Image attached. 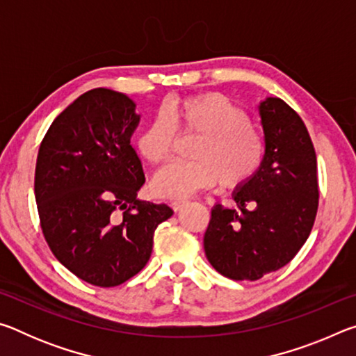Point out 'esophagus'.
<instances>
[{
  "label": "esophagus",
  "mask_w": 356,
  "mask_h": 356,
  "mask_svg": "<svg viewBox=\"0 0 356 356\" xmlns=\"http://www.w3.org/2000/svg\"><path fill=\"white\" fill-rule=\"evenodd\" d=\"M186 204H188V201H185V200H176V201L171 202V207L177 212V210L184 209V207L186 206Z\"/></svg>",
  "instance_id": "obj_1"
}]
</instances>
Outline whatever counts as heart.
<instances>
[{
  "label": "heart",
  "mask_w": 356,
  "mask_h": 356,
  "mask_svg": "<svg viewBox=\"0 0 356 356\" xmlns=\"http://www.w3.org/2000/svg\"><path fill=\"white\" fill-rule=\"evenodd\" d=\"M174 131L197 136L190 163L165 168L154 180L156 195L186 197L220 180L226 188L242 185L261 168L265 156L262 130L226 95L209 92L171 102L138 136V150L152 166L170 160Z\"/></svg>",
  "instance_id": "obj_1"
}]
</instances>
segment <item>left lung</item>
Listing matches in <instances>:
<instances>
[{
    "label": "left lung",
    "mask_w": 356,
    "mask_h": 356,
    "mask_svg": "<svg viewBox=\"0 0 356 356\" xmlns=\"http://www.w3.org/2000/svg\"><path fill=\"white\" fill-rule=\"evenodd\" d=\"M265 156L234 191L236 209L216 204L204 250L216 272L256 281L295 257L308 240L318 206L317 159L308 129L284 100L259 105Z\"/></svg>",
    "instance_id": "obj_1"
}]
</instances>
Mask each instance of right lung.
I'll use <instances>...</instances> for the list:
<instances>
[{"label":"right lung","mask_w":356,"mask_h":356,"mask_svg":"<svg viewBox=\"0 0 356 356\" xmlns=\"http://www.w3.org/2000/svg\"><path fill=\"white\" fill-rule=\"evenodd\" d=\"M135 102L97 88L80 95L40 143L34 176L40 227L55 257L78 278L114 287L140 273L166 204L136 200L144 184L130 138Z\"/></svg>","instance_id":"obj_1"}]
</instances>
